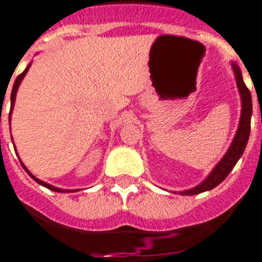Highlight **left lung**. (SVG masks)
I'll return each instance as SVG.
<instances>
[{
	"label": "left lung",
	"mask_w": 262,
	"mask_h": 262,
	"mask_svg": "<svg viewBox=\"0 0 262 262\" xmlns=\"http://www.w3.org/2000/svg\"><path fill=\"white\" fill-rule=\"evenodd\" d=\"M232 68H233V72H235L236 83H237L238 92H240L241 96V105H243V109H241L240 124H238V129L237 132H236L235 140L232 142L231 147L228 149L226 156L223 157L222 161L216 165V167L212 170V172L207 177L206 181H203L199 186L191 188V190L182 191V195H196L200 194V192H204V191L212 190L213 187L220 185V183L228 177L231 170L235 167V165L237 163L240 157L244 153L245 146H247L248 144V138H249V133H251L252 96L249 90H248L247 85H245L244 80H243V75H241L238 66L232 63Z\"/></svg>",
	"instance_id": "1"
}]
</instances>
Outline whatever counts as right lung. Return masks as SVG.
Here are the masks:
<instances>
[{
    "label": "right lung",
    "mask_w": 262,
    "mask_h": 262,
    "mask_svg": "<svg viewBox=\"0 0 262 262\" xmlns=\"http://www.w3.org/2000/svg\"><path fill=\"white\" fill-rule=\"evenodd\" d=\"M29 68H30V66H27V68L26 70H25L24 72H22L21 75H18L17 76V79H15V81H14V85H13V90H11V96H10V100H11V106H10V113H9V115H11V111H13V106H14V101H15V95H17V91H18V87H19V84H21V81H22V79H24L25 77V75L27 74V71H29ZM22 166H24V169L26 170L27 171V174L30 175L31 178L34 179V181L36 182V183H39V185H42L43 187H46V188H49V190H52V191H56V192H71V191L70 190H62V188H56V187H54V186H51V185H49V183H46V182H42V181H39V179L38 178H35V177H34L33 174H31L30 171H29V170L26 169V167H25V165L24 163H21ZM72 192H74V191H72Z\"/></svg>",
    "instance_id": "obj_1"
}]
</instances>
